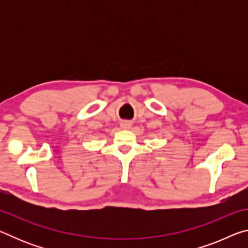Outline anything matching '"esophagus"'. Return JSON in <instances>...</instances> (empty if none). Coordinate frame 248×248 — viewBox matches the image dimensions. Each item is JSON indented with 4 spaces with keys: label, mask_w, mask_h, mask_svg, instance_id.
Here are the masks:
<instances>
[{
    "label": "esophagus",
    "mask_w": 248,
    "mask_h": 248,
    "mask_svg": "<svg viewBox=\"0 0 248 248\" xmlns=\"http://www.w3.org/2000/svg\"><path fill=\"white\" fill-rule=\"evenodd\" d=\"M121 127L124 129H129L131 127V123H129V121H124V123H121Z\"/></svg>",
    "instance_id": "obj_1"
}]
</instances>
